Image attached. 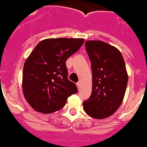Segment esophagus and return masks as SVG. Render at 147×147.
<instances>
[{"label": "esophagus", "instance_id": "1", "mask_svg": "<svg viewBox=\"0 0 147 147\" xmlns=\"http://www.w3.org/2000/svg\"><path fill=\"white\" fill-rule=\"evenodd\" d=\"M76 85H77V87H78V90H80V89H81V82H78L77 84H76Z\"/></svg>", "mask_w": 147, "mask_h": 147}]
</instances>
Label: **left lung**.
<instances>
[{"mask_svg": "<svg viewBox=\"0 0 147 147\" xmlns=\"http://www.w3.org/2000/svg\"><path fill=\"white\" fill-rule=\"evenodd\" d=\"M85 46L91 62L92 87L84 110L95 119H104L123 102L128 84L125 61L116 47L103 41H87Z\"/></svg>", "mask_w": 147, "mask_h": 147, "instance_id": "left-lung-1", "label": "left lung"}]
</instances>
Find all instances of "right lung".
Masks as SVG:
<instances>
[{
  "mask_svg": "<svg viewBox=\"0 0 147 147\" xmlns=\"http://www.w3.org/2000/svg\"><path fill=\"white\" fill-rule=\"evenodd\" d=\"M84 42L73 38L46 39L30 53L23 68L22 89L33 109L42 113L55 112L78 92L76 85L68 79L66 61Z\"/></svg>",
  "mask_w": 147,
  "mask_h": 147,
  "instance_id": "right-lung-1",
  "label": "right lung"
}]
</instances>
